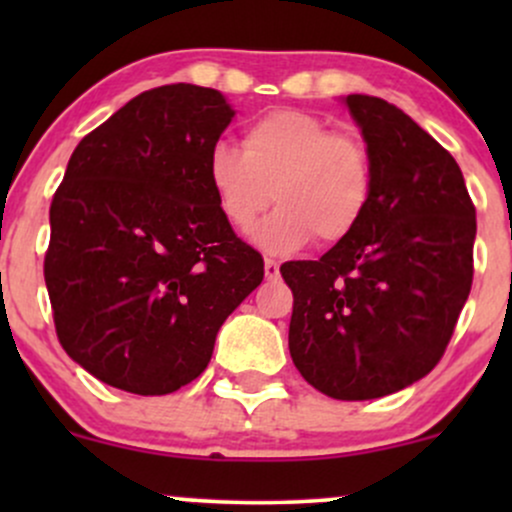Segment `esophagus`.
I'll return each instance as SVG.
<instances>
[{
  "mask_svg": "<svg viewBox=\"0 0 512 512\" xmlns=\"http://www.w3.org/2000/svg\"><path fill=\"white\" fill-rule=\"evenodd\" d=\"M264 276H267L269 281H274L276 276H279V264L274 260H264Z\"/></svg>",
  "mask_w": 512,
  "mask_h": 512,
  "instance_id": "obj_1",
  "label": "esophagus"
}]
</instances>
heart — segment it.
Returning <instances> with one entry per match:
<instances>
[{"label":"heart","mask_w":512,"mask_h":512,"mask_svg":"<svg viewBox=\"0 0 512 512\" xmlns=\"http://www.w3.org/2000/svg\"><path fill=\"white\" fill-rule=\"evenodd\" d=\"M207 178L236 231H248L274 197L279 207L252 231V243L281 257L313 238L332 245L356 231L373 197V158L358 134L281 108L245 127L243 149L211 146Z\"/></svg>","instance_id":"b5f03b06"}]
</instances>
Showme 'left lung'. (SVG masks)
Listing matches in <instances>:
<instances>
[{
	"label": "left lung",
	"mask_w": 512,
	"mask_h": 512,
	"mask_svg": "<svg viewBox=\"0 0 512 512\" xmlns=\"http://www.w3.org/2000/svg\"><path fill=\"white\" fill-rule=\"evenodd\" d=\"M342 101L373 158V197L349 238L281 276L298 373L363 402L436 368L472 289L477 211L455 158L407 113L361 93Z\"/></svg>",
	"instance_id": "obj_1"
}]
</instances>
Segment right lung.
Listing matches in <instances>:
<instances>
[{"label": "right lung", "mask_w": 512, "mask_h": 512, "mask_svg": "<svg viewBox=\"0 0 512 512\" xmlns=\"http://www.w3.org/2000/svg\"><path fill=\"white\" fill-rule=\"evenodd\" d=\"M233 115L214 88H151L69 158L45 284L64 351L105 385L146 397L192 383L262 284V255L233 233L207 178Z\"/></svg>", "instance_id": "obj_1"}]
</instances>
